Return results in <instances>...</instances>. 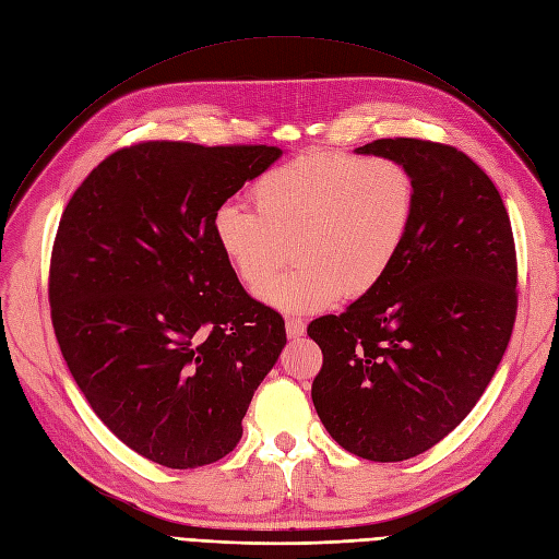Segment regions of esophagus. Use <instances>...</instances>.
Masks as SVG:
<instances>
[{
    "instance_id": "esophagus-1",
    "label": "esophagus",
    "mask_w": 559,
    "mask_h": 559,
    "mask_svg": "<svg viewBox=\"0 0 559 559\" xmlns=\"http://www.w3.org/2000/svg\"><path fill=\"white\" fill-rule=\"evenodd\" d=\"M286 335L292 340H298L305 335V321L302 319H286Z\"/></svg>"
}]
</instances>
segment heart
Instances as JSON below:
<instances>
[{
	"label": "heart",
	"mask_w": 559,
	"mask_h": 559,
	"mask_svg": "<svg viewBox=\"0 0 559 559\" xmlns=\"http://www.w3.org/2000/svg\"><path fill=\"white\" fill-rule=\"evenodd\" d=\"M253 210L213 213L219 252L261 294L293 247L297 267L263 293L282 312L312 314L342 296H370L389 277L416 219V180L391 157L310 152L265 170L249 189Z\"/></svg>",
	"instance_id": "heart-1"
}]
</instances>
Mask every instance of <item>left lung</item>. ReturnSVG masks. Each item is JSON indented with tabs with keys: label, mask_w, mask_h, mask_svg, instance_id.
I'll use <instances>...</instances> for the list:
<instances>
[{
	"label": "left lung",
	"mask_w": 559,
	"mask_h": 559,
	"mask_svg": "<svg viewBox=\"0 0 559 559\" xmlns=\"http://www.w3.org/2000/svg\"><path fill=\"white\" fill-rule=\"evenodd\" d=\"M416 180V219L370 296L307 325L323 354L314 409L337 444L400 463L455 430L502 360L518 310L509 213L465 152L418 139L356 147Z\"/></svg>",
	"instance_id": "left-lung-1"
}]
</instances>
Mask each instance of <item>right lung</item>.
I'll list each match as a JSON object with an SVG mask.
<instances>
[{"label": "right lung", "mask_w": 559, "mask_h": 559, "mask_svg": "<svg viewBox=\"0 0 559 559\" xmlns=\"http://www.w3.org/2000/svg\"><path fill=\"white\" fill-rule=\"evenodd\" d=\"M280 147L147 141L112 152L73 191L50 257V317L94 414L170 469L217 463L284 344L249 296L213 213Z\"/></svg>", "instance_id": "right-lung-1"}]
</instances>
